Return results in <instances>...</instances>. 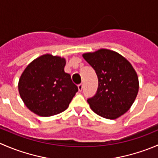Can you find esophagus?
<instances>
[{
	"label": "esophagus",
	"mask_w": 158,
	"mask_h": 158,
	"mask_svg": "<svg viewBox=\"0 0 158 158\" xmlns=\"http://www.w3.org/2000/svg\"><path fill=\"white\" fill-rule=\"evenodd\" d=\"M78 89H79V92H82V89H83V85H82V83L79 84V85H78Z\"/></svg>",
	"instance_id": "1"
}]
</instances>
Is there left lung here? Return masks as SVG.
I'll return each mask as SVG.
<instances>
[{"label":"left lung","instance_id":"obj_1","mask_svg":"<svg viewBox=\"0 0 158 158\" xmlns=\"http://www.w3.org/2000/svg\"><path fill=\"white\" fill-rule=\"evenodd\" d=\"M98 77L95 95L87 100L101 117L115 119L128 111L139 89L138 75L130 63L118 52L101 49L82 55Z\"/></svg>","mask_w":158,"mask_h":158}]
</instances>
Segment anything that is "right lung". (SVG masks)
Instances as JSON below:
<instances>
[{"mask_svg": "<svg viewBox=\"0 0 158 158\" xmlns=\"http://www.w3.org/2000/svg\"><path fill=\"white\" fill-rule=\"evenodd\" d=\"M65 65L64 58L45 54L27 66L19 79L18 90L30 111L49 117L67 109L78 87L65 73Z\"/></svg>", "mask_w": 158, "mask_h": 158, "instance_id": "obj_1", "label": "right lung"}]
</instances>
